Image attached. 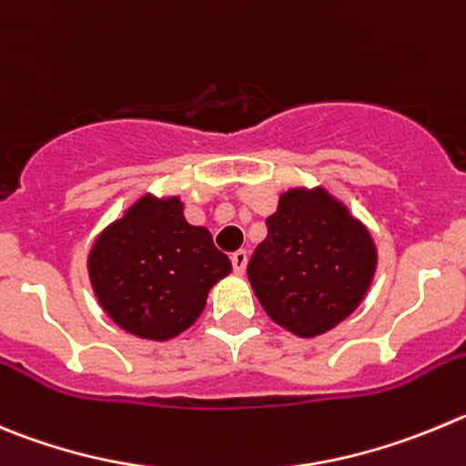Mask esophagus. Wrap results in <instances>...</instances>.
<instances>
[{
  "mask_svg": "<svg viewBox=\"0 0 466 466\" xmlns=\"http://www.w3.org/2000/svg\"><path fill=\"white\" fill-rule=\"evenodd\" d=\"M246 264H248V253L246 250H237V253L232 255L234 273H237V276H241V273L246 271Z\"/></svg>",
  "mask_w": 466,
  "mask_h": 466,
  "instance_id": "obj_1",
  "label": "esophagus"
}]
</instances>
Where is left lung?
<instances>
[{"instance_id":"8db88e82","label":"left lung","mask_w":466,"mask_h":466,"mask_svg":"<svg viewBox=\"0 0 466 466\" xmlns=\"http://www.w3.org/2000/svg\"><path fill=\"white\" fill-rule=\"evenodd\" d=\"M377 267L370 234L324 190H287L267 218L248 280L276 324L326 333L359 308Z\"/></svg>"}]
</instances>
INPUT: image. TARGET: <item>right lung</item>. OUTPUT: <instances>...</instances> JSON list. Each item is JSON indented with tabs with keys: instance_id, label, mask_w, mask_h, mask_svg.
<instances>
[{
	"instance_id": "right-lung-1",
	"label": "right lung",
	"mask_w": 466,
	"mask_h": 466,
	"mask_svg": "<svg viewBox=\"0 0 466 466\" xmlns=\"http://www.w3.org/2000/svg\"><path fill=\"white\" fill-rule=\"evenodd\" d=\"M232 262L213 246L208 229L188 225L177 198H142L96 238L89 276L112 321L149 340L188 329L207 306L213 282Z\"/></svg>"
}]
</instances>
